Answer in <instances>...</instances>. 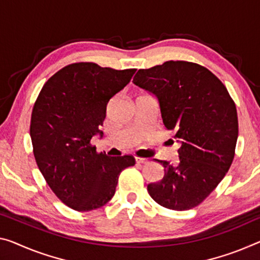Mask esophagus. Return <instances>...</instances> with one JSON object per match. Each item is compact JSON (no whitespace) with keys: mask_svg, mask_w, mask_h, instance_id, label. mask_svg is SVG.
<instances>
[{"mask_svg":"<svg viewBox=\"0 0 260 260\" xmlns=\"http://www.w3.org/2000/svg\"><path fill=\"white\" fill-rule=\"evenodd\" d=\"M136 162L137 164H146L147 162V159L145 158H136Z\"/></svg>","mask_w":260,"mask_h":260,"instance_id":"1","label":"esophagus"}]
</instances>
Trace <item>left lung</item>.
Masks as SVG:
<instances>
[{"instance_id": "obj_1", "label": "left lung", "mask_w": 260, "mask_h": 260, "mask_svg": "<svg viewBox=\"0 0 260 260\" xmlns=\"http://www.w3.org/2000/svg\"><path fill=\"white\" fill-rule=\"evenodd\" d=\"M158 100L162 124L179 143L175 164H161L165 175L149 183L155 202L172 210L199 206L213 191L235 157L236 106L216 75L188 61H166L139 70L134 81Z\"/></svg>"}]
</instances>
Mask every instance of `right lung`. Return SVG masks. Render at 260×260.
Instances as JSON below:
<instances>
[{"label": "right lung", "mask_w": 260, "mask_h": 260, "mask_svg": "<svg viewBox=\"0 0 260 260\" xmlns=\"http://www.w3.org/2000/svg\"><path fill=\"white\" fill-rule=\"evenodd\" d=\"M135 72L72 63L52 75L36 100L30 125L36 162L72 209L101 208L114 197L119 173L135 165L133 155L110 158L90 145L94 136H102L108 102Z\"/></svg>", "instance_id": "right-lung-1"}]
</instances>
